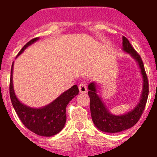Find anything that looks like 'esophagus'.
I'll return each instance as SVG.
<instances>
[{"label": "esophagus", "mask_w": 157, "mask_h": 157, "mask_svg": "<svg viewBox=\"0 0 157 157\" xmlns=\"http://www.w3.org/2000/svg\"><path fill=\"white\" fill-rule=\"evenodd\" d=\"M78 90L80 93H86L87 92V87L85 83H80L78 85Z\"/></svg>", "instance_id": "esophagus-1"}]
</instances>
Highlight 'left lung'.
I'll list each match as a JSON object with an SVG mask.
<instances>
[{"mask_svg":"<svg viewBox=\"0 0 157 157\" xmlns=\"http://www.w3.org/2000/svg\"><path fill=\"white\" fill-rule=\"evenodd\" d=\"M123 50L127 53H130L138 61L143 77V92L141 101L134 110L123 116H114L109 113L103 102L101 101V98L97 94V89L94 82L89 84L88 94L90 99V105L93 122L96 127L104 132H120L135 125L143 113L149 96V80L145 72L143 61L139 54L136 52L134 47L131 45L129 40L124 36H123Z\"/></svg>","mask_w":157,"mask_h":157,"instance_id":"1","label":"left lung"}]
</instances>
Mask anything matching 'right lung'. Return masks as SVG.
<instances>
[{
    "mask_svg": "<svg viewBox=\"0 0 157 157\" xmlns=\"http://www.w3.org/2000/svg\"><path fill=\"white\" fill-rule=\"evenodd\" d=\"M37 40L38 37H34L28 41L19 51L18 56ZM12 68L13 63L11 68L9 94L14 109L23 125L30 131L40 136L50 137L59 133L66 123L67 105L78 94L77 85H74L68 90L65 91L47 106L41 109H32L23 105L15 95L12 85Z\"/></svg>",
    "mask_w": 157,
    "mask_h": 157,
    "instance_id": "obj_1",
    "label": "right lung"
}]
</instances>
